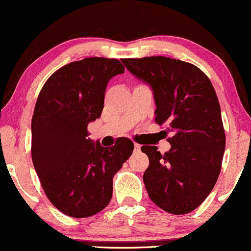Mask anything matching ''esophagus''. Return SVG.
<instances>
[{"mask_svg":"<svg viewBox=\"0 0 251 251\" xmlns=\"http://www.w3.org/2000/svg\"><path fill=\"white\" fill-rule=\"evenodd\" d=\"M140 150H141V146H140V145H137V144L134 145V152H139Z\"/></svg>","mask_w":251,"mask_h":251,"instance_id":"obj_1","label":"esophagus"}]
</instances>
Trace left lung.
<instances>
[{
	"mask_svg": "<svg viewBox=\"0 0 251 251\" xmlns=\"http://www.w3.org/2000/svg\"><path fill=\"white\" fill-rule=\"evenodd\" d=\"M122 62L152 88L155 122L172 133L164 154L157 146L141 147L150 159L144 174L148 196L165 212L187 214L209 195L222 169L225 131L214 87L188 62L164 56Z\"/></svg>",
	"mask_w": 251,
	"mask_h": 251,
	"instance_id": "1",
	"label": "left lung"
}]
</instances>
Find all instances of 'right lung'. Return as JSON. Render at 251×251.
<instances>
[{
  "label": "right lung",
  "mask_w": 251,
  "mask_h": 251,
  "mask_svg": "<svg viewBox=\"0 0 251 251\" xmlns=\"http://www.w3.org/2000/svg\"><path fill=\"white\" fill-rule=\"evenodd\" d=\"M125 73L118 60L72 62L44 83L32 117V161L51 203L73 218L97 214L109 204L116 172L134 144L120 137L114 147L87 139L100 117L107 82Z\"/></svg>",
  "instance_id": "right-lung-1"
}]
</instances>
